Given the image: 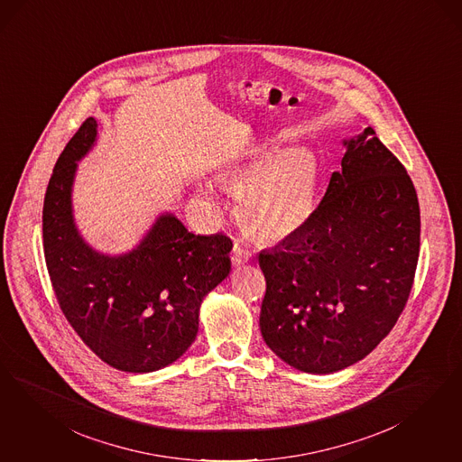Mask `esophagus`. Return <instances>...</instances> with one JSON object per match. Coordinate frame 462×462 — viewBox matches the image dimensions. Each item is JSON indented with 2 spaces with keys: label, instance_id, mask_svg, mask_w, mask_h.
Here are the masks:
<instances>
[{
  "label": "esophagus",
  "instance_id": "obj_1",
  "mask_svg": "<svg viewBox=\"0 0 462 462\" xmlns=\"http://www.w3.org/2000/svg\"><path fill=\"white\" fill-rule=\"evenodd\" d=\"M252 260V252L246 250L245 246H241L239 243H235L233 252H231V262L235 267H241L245 263H248Z\"/></svg>",
  "mask_w": 462,
  "mask_h": 462
}]
</instances>
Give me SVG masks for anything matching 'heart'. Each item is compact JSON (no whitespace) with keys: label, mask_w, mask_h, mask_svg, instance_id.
<instances>
[{"label":"heart","mask_w":462,"mask_h":462,"mask_svg":"<svg viewBox=\"0 0 462 462\" xmlns=\"http://www.w3.org/2000/svg\"><path fill=\"white\" fill-rule=\"evenodd\" d=\"M226 177L239 187L238 212L256 236L277 241L296 235L310 221L318 187V162L306 149L258 148L243 162L231 164ZM202 192L216 199V189Z\"/></svg>","instance_id":"1"}]
</instances>
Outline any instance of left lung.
I'll return each mask as SVG.
<instances>
[{
    "instance_id": "obj_1",
    "label": "left lung",
    "mask_w": 462,
    "mask_h": 462,
    "mask_svg": "<svg viewBox=\"0 0 462 462\" xmlns=\"http://www.w3.org/2000/svg\"><path fill=\"white\" fill-rule=\"evenodd\" d=\"M343 146L342 170L310 221L258 254L267 281L262 337L302 373H337L369 356L396 325L417 270L410 175L373 127Z\"/></svg>"
}]
</instances>
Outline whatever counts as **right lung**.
Wrapping results in <instances>:
<instances>
[{
    "instance_id": "right-lung-1",
    "label": "right lung",
    "mask_w": 462,
    "mask_h": 462,
    "mask_svg": "<svg viewBox=\"0 0 462 462\" xmlns=\"http://www.w3.org/2000/svg\"><path fill=\"white\" fill-rule=\"evenodd\" d=\"M97 139L85 120L60 152L42 210L47 272L60 311L89 350L124 373H152L181 357L199 331L202 299L229 275L233 241L189 233L162 214L129 254H98L76 229L71 190Z\"/></svg>"
}]
</instances>
